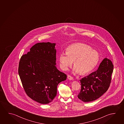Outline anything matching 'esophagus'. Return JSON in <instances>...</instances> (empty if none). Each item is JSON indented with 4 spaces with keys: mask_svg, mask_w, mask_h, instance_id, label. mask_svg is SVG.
Masks as SVG:
<instances>
[{
    "mask_svg": "<svg viewBox=\"0 0 124 124\" xmlns=\"http://www.w3.org/2000/svg\"><path fill=\"white\" fill-rule=\"evenodd\" d=\"M67 78L68 79H69V80H73V77H72L71 76H70V75H67Z\"/></svg>",
    "mask_w": 124,
    "mask_h": 124,
    "instance_id": "34e87169",
    "label": "esophagus"
}]
</instances>
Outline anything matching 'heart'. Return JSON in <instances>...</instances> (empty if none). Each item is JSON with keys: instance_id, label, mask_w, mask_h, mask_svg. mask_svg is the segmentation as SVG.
<instances>
[{"instance_id": "b5f03b06", "label": "heart", "mask_w": 124, "mask_h": 124, "mask_svg": "<svg viewBox=\"0 0 124 124\" xmlns=\"http://www.w3.org/2000/svg\"><path fill=\"white\" fill-rule=\"evenodd\" d=\"M99 52L92 49L90 46L82 43L70 45L62 52L59 56L60 65L61 69L66 70L71 66L73 61V71L75 74L80 72L85 74L91 71L99 62Z\"/></svg>"}]
</instances>
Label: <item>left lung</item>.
I'll use <instances>...</instances> for the list:
<instances>
[{"label":"left lung","mask_w":124,"mask_h":124,"mask_svg":"<svg viewBox=\"0 0 124 124\" xmlns=\"http://www.w3.org/2000/svg\"><path fill=\"white\" fill-rule=\"evenodd\" d=\"M113 70L112 61L105 58L96 71L79 80L81 89L77 96L78 98L85 102H88L101 97L109 88Z\"/></svg>","instance_id":"1"}]
</instances>
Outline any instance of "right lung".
Listing matches in <instances>:
<instances>
[{
    "label": "right lung",
    "mask_w": 124,
    "mask_h": 124,
    "mask_svg": "<svg viewBox=\"0 0 124 124\" xmlns=\"http://www.w3.org/2000/svg\"><path fill=\"white\" fill-rule=\"evenodd\" d=\"M56 43H38L22 56L18 74L23 87L31 99L47 104L57 95V86L67 76L56 65Z\"/></svg>",
    "instance_id": "obj_1"
}]
</instances>
